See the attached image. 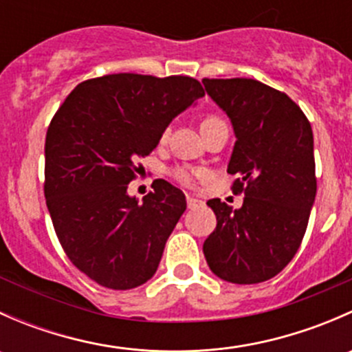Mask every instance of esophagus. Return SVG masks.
Segmentation results:
<instances>
[{"mask_svg":"<svg viewBox=\"0 0 352 352\" xmlns=\"http://www.w3.org/2000/svg\"><path fill=\"white\" fill-rule=\"evenodd\" d=\"M199 206H202V201H199V199H196V197L187 196V208L196 209V208H199Z\"/></svg>","mask_w":352,"mask_h":352,"instance_id":"obj_1","label":"esophagus"}]
</instances>
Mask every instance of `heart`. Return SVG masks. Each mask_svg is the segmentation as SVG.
<instances>
[{"label":"heart","mask_w":352,"mask_h":352,"mask_svg":"<svg viewBox=\"0 0 352 352\" xmlns=\"http://www.w3.org/2000/svg\"><path fill=\"white\" fill-rule=\"evenodd\" d=\"M219 120L221 119H218L216 116H208L204 120H202V126H206V124H211V122H219ZM166 136H168V129L163 131L162 140H166ZM172 177L175 180H179L180 184H184V186H192L194 180H196V177H197V173L194 172V170L186 168V166H180V168L172 170Z\"/></svg>","instance_id":"b5f03b06"}]
</instances>
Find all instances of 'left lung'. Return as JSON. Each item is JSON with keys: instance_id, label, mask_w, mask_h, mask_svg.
I'll return each mask as SVG.
<instances>
[{"instance_id": "8db88e82", "label": "left lung", "mask_w": 352, "mask_h": 352, "mask_svg": "<svg viewBox=\"0 0 352 352\" xmlns=\"http://www.w3.org/2000/svg\"><path fill=\"white\" fill-rule=\"evenodd\" d=\"M232 120L235 146L228 173L243 204L233 211L209 199L216 230L202 245L209 269L235 285L267 281L294 257L317 194L314 133L286 94L248 78L202 80Z\"/></svg>"}]
</instances>
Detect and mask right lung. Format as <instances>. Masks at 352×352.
<instances>
[{"label":"right lung","instance_id":"add662e5","mask_svg":"<svg viewBox=\"0 0 352 352\" xmlns=\"http://www.w3.org/2000/svg\"><path fill=\"white\" fill-rule=\"evenodd\" d=\"M204 97L189 76L119 73L78 85L45 136V202L56 235L81 272L110 289L153 278L186 211L166 180L138 201L127 194L138 160L158 146L179 113Z\"/></svg>","mask_w":352,"mask_h":352}]
</instances>
